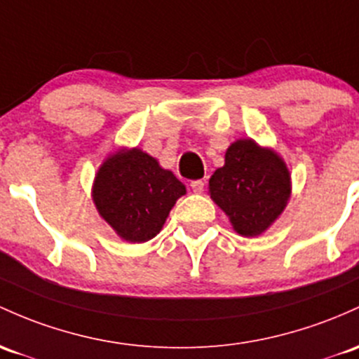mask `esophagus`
Here are the masks:
<instances>
[{
	"mask_svg": "<svg viewBox=\"0 0 359 359\" xmlns=\"http://www.w3.org/2000/svg\"><path fill=\"white\" fill-rule=\"evenodd\" d=\"M191 187H192V191L196 192V194H201V192L204 191V182H203V180H192Z\"/></svg>",
	"mask_w": 359,
	"mask_h": 359,
	"instance_id": "obj_1",
	"label": "esophagus"
}]
</instances>
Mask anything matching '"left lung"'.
Here are the masks:
<instances>
[{
	"label": "left lung",
	"instance_id": "8db88e82",
	"mask_svg": "<svg viewBox=\"0 0 359 359\" xmlns=\"http://www.w3.org/2000/svg\"><path fill=\"white\" fill-rule=\"evenodd\" d=\"M208 194L238 235L257 237L288 206L291 173L273 148L240 137L228 147L223 167L211 175Z\"/></svg>",
	"mask_w": 359,
	"mask_h": 359
}]
</instances>
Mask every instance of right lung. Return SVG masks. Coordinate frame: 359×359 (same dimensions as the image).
Masks as SVG:
<instances>
[{
	"label": "right lung",
	"mask_w": 359,
	"mask_h": 359,
	"mask_svg": "<svg viewBox=\"0 0 359 359\" xmlns=\"http://www.w3.org/2000/svg\"><path fill=\"white\" fill-rule=\"evenodd\" d=\"M186 186L141 148L122 147L102 161L92 199L98 215L126 242L143 243L160 233Z\"/></svg>",
	"instance_id": "1"
}]
</instances>
